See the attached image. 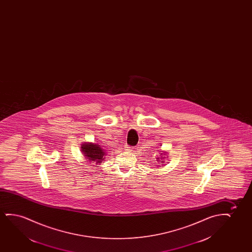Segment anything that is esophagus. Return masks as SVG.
Returning <instances> with one entry per match:
<instances>
[{
	"label": "esophagus",
	"instance_id": "esophagus-1",
	"mask_svg": "<svg viewBox=\"0 0 252 252\" xmlns=\"http://www.w3.org/2000/svg\"><path fill=\"white\" fill-rule=\"evenodd\" d=\"M125 150H126V152H131V151H132V147L129 146V145H126V146H125Z\"/></svg>",
	"mask_w": 252,
	"mask_h": 252
}]
</instances>
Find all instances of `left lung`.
Segmentation results:
<instances>
[{"mask_svg": "<svg viewBox=\"0 0 252 252\" xmlns=\"http://www.w3.org/2000/svg\"><path fill=\"white\" fill-rule=\"evenodd\" d=\"M162 154H163V155H165L166 152H164V153H161V154H160V155H161V159H162V160H163L165 157H162ZM159 160H160V158H158V160H157V161H159ZM159 162H160V161H159ZM163 162H164V161H161V163H163Z\"/></svg>", "mask_w": 252, "mask_h": 252, "instance_id": "1", "label": "left lung"}]
</instances>
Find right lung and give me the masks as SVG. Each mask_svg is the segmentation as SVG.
<instances>
[{
    "label": "right lung",
    "mask_w": 252,
    "mask_h": 252,
    "mask_svg": "<svg viewBox=\"0 0 252 252\" xmlns=\"http://www.w3.org/2000/svg\"><path fill=\"white\" fill-rule=\"evenodd\" d=\"M82 152L83 156L86 157L85 158L89 159V161L91 162H95L96 163L102 162L106 153L104 152L103 149L100 147V145L98 144H94V143H83L82 146Z\"/></svg>",
    "instance_id": "1"
}]
</instances>
